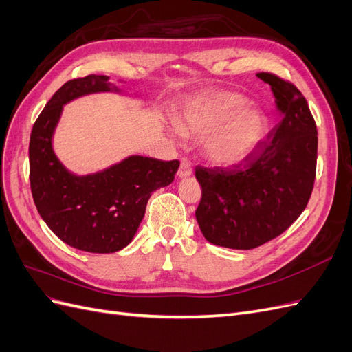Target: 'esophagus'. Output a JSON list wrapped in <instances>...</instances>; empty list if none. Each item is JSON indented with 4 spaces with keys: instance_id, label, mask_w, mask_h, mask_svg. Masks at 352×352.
Returning a JSON list of instances; mask_svg holds the SVG:
<instances>
[{
    "instance_id": "1",
    "label": "esophagus",
    "mask_w": 352,
    "mask_h": 352,
    "mask_svg": "<svg viewBox=\"0 0 352 352\" xmlns=\"http://www.w3.org/2000/svg\"><path fill=\"white\" fill-rule=\"evenodd\" d=\"M179 177H188L192 175V166L188 162L186 158H182V162H180V167H179V172H177Z\"/></svg>"
}]
</instances>
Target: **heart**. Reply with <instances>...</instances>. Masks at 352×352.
<instances>
[{
  "label": "heart",
  "instance_id": "obj_1",
  "mask_svg": "<svg viewBox=\"0 0 352 352\" xmlns=\"http://www.w3.org/2000/svg\"><path fill=\"white\" fill-rule=\"evenodd\" d=\"M239 94L217 92L190 102L177 122L184 136L204 141L210 163L228 167L251 157L269 135V120L258 110H247Z\"/></svg>",
  "mask_w": 352,
  "mask_h": 352
}]
</instances>
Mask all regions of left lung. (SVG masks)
Here are the masks:
<instances>
[{
  "mask_svg": "<svg viewBox=\"0 0 352 352\" xmlns=\"http://www.w3.org/2000/svg\"><path fill=\"white\" fill-rule=\"evenodd\" d=\"M257 76L272 87L282 122L242 163L195 168L202 235L232 250L257 248L282 235L305 210L316 179L317 126L305 97L273 73Z\"/></svg>",
  "mask_w": 352,
  "mask_h": 352,
  "instance_id": "1",
  "label": "left lung"
}]
</instances>
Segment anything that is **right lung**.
I'll return each mask as SVG.
<instances>
[{"mask_svg":"<svg viewBox=\"0 0 352 352\" xmlns=\"http://www.w3.org/2000/svg\"><path fill=\"white\" fill-rule=\"evenodd\" d=\"M109 79L89 74L66 82L39 114L29 142L30 190L42 220L70 247L97 254L131 243L151 194L173 182L180 164L131 155L102 172L76 176L60 163L52 135L63 105L88 94L119 92Z\"/></svg>","mask_w":352,"mask_h":352,"instance_id":"right-lung-1","label":"right lung"}]
</instances>
